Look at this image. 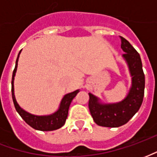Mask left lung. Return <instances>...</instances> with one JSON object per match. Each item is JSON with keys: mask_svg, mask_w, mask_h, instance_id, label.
Returning <instances> with one entry per match:
<instances>
[{"mask_svg": "<svg viewBox=\"0 0 157 157\" xmlns=\"http://www.w3.org/2000/svg\"><path fill=\"white\" fill-rule=\"evenodd\" d=\"M121 39L123 58L127 62L132 77L131 87L124 100L116 103H101L99 98L89 93V109L96 124L99 126L116 128L128 123L140 108L145 92V75L140 56L129 42Z\"/></svg>", "mask_w": 157, "mask_h": 157, "instance_id": "8db88e82", "label": "left lung"}]
</instances>
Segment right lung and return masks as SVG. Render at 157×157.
Instances as JSON below:
<instances>
[{"instance_id":"obj_1","label":"right lung","mask_w":157,"mask_h":157,"mask_svg":"<svg viewBox=\"0 0 157 157\" xmlns=\"http://www.w3.org/2000/svg\"><path fill=\"white\" fill-rule=\"evenodd\" d=\"M22 50H20L18 54V56L16 60L15 69L12 73V96L13 103L15 106V109L17 112L18 113L19 115L21 116L22 119L30 125L32 128L37 130H41V131H51V130H55L58 128H61L63 125L65 124V120L68 116V111L71 102L75 98L76 94L79 92V90H76L75 92H70L68 94L64 96V98H62L58 110L52 114L44 116H37L33 115L29 113L18 105V103L17 102L15 95H14V77H15L16 72H17V62H18V58L20 53Z\"/></svg>"}]
</instances>
